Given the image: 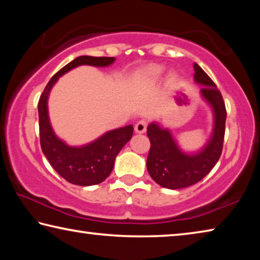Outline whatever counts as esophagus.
Here are the masks:
<instances>
[{
	"label": "esophagus",
	"instance_id": "obj_1",
	"mask_svg": "<svg viewBox=\"0 0 260 260\" xmlns=\"http://www.w3.org/2000/svg\"><path fill=\"white\" fill-rule=\"evenodd\" d=\"M146 129H147V120L143 119V120H140V121L136 122V125H135L136 133L142 134V133H144V132H146Z\"/></svg>",
	"mask_w": 260,
	"mask_h": 260
}]
</instances>
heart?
Segmentation results:
<instances>
[{
	"label": "heart",
	"instance_id": "heart-1",
	"mask_svg": "<svg viewBox=\"0 0 260 260\" xmlns=\"http://www.w3.org/2000/svg\"><path fill=\"white\" fill-rule=\"evenodd\" d=\"M162 72H164V68L160 65H150L143 70L142 77L147 81H156L157 79L160 78Z\"/></svg>",
	"mask_w": 260,
	"mask_h": 260
}]
</instances>
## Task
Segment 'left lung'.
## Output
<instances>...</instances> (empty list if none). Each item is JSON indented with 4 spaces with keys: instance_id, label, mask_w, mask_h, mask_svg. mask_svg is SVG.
Returning <instances> with one entry per match:
<instances>
[{
    "instance_id": "1",
    "label": "left lung",
    "mask_w": 260,
    "mask_h": 260,
    "mask_svg": "<svg viewBox=\"0 0 260 260\" xmlns=\"http://www.w3.org/2000/svg\"><path fill=\"white\" fill-rule=\"evenodd\" d=\"M193 79L203 86L201 95L213 110V132L200 152L188 155L180 150L169 129L161 128L156 122L148 126L147 135L151 144L147 158L148 172L153 181L167 189L186 188L201 181L217 164L222 152L227 117L225 102L212 79L200 65L193 63Z\"/></svg>"
}]
</instances>
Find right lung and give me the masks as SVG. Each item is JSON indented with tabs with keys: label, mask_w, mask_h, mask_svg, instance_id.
Instances as JSON below:
<instances>
[{
	"label": "right lung",
	"mask_w": 260,
	"mask_h": 260,
	"mask_svg": "<svg viewBox=\"0 0 260 260\" xmlns=\"http://www.w3.org/2000/svg\"><path fill=\"white\" fill-rule=\"evenodd\" d=\"M114 57L79 56L60 69L48 82L38 103L39 129L42 152L54 170L67 181L78 186L103 182L112 172L114 159L133 135V125L110 131L83 147H70L55 135L48 116V96L60 76L80 65L108 67Z\"/></svg>",
	"instance_id": "add662e5"
}]
</instances>
